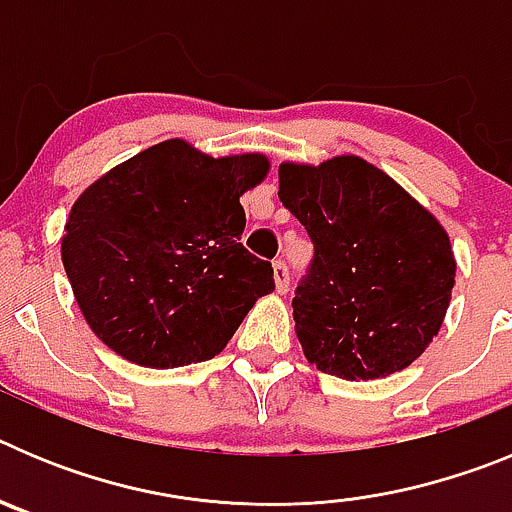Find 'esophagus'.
<instances>
[{"instance_id":"1","label":"esophagus","mask_w":512,"mask_h":512,"mask_svg":"<svg viewBox=\"0 0 512 512\" xmlns=\"http://www.w3.org/2000/svg\"><path fill=\"white\" fill-rule=\"evenodd\" d=\"M274 284H277L279 295H284L289 289V269L282 259L274 261Z\"/></svg>"}]
</instances>
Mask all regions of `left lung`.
<instances>
[{"label":"left lung","instance_id":"left-lung-1","mask_svg":"<svg viewBox=\"0 0 512 512\" xmlns=\"http://www.w3.org/2000/svg\"><path fill=\"white\" fill-rule=\"evenodd\" d=\"M279 200L315 246L292 300L307 361L351 382L413 364L438 336L454 289L441 223L359 156L282 164Z\"/></svg>","mask_w":512,"mask_h":512}]
</instances>
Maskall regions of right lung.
<instances>
[{
	"label": "right lung",
	"instance_id": "1",
	"mask_svg": "<svg viewBox=\"0 0 512 512\" xmlns=\"http://www.w3.org/2000/svg\"><path fill=\"white\" fill-rule=\"evenodd\" d=\"M261 153L212 158L164 140L97 179L74 202L61 259L102 343L151 369L220 354L274 269L243 248V192L264 182Z\"/></svg>",
	"mask_w": 512,
	"mask_h": 512
}]
</instances>
